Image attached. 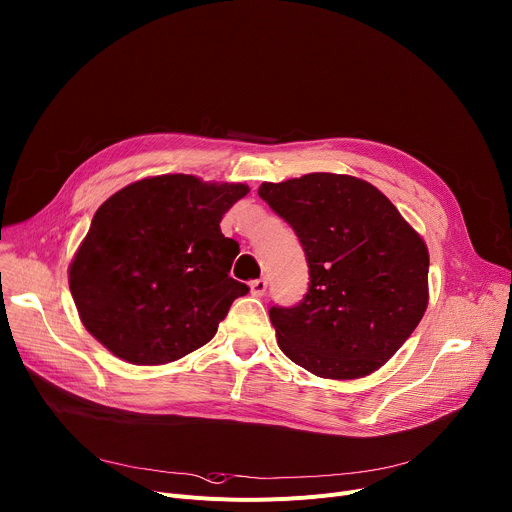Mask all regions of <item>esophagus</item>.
<instances>
[{"mask_svg":"<svg viewBox=\"0 0 512 512\" xmlns=\"http://www.w3.org/2000/svg\"><path fill=\"white\" fill-rule=\"evenodd\" d=\"M265 290H267V280H265V277H259V280L251 282V294L253 296H263Z\"/></svg>","mask_w":512,"mask_h":512,"instance_id":"esophagus-1","label":"esophagus"}]
</instances>
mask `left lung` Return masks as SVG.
<instances>
[{"mask_svg":"<svg viewBox=\"0 0 512 512\" xmlns=\"http://www.w3.org/2000/svg\"><path fill=\"white\" fill-rule=\"evenodd\" d=\"M294 230L310 286L294 308L269 310L277 345L310 374H374L412 335L429 304V249L369 181L308 173L257 192Z\"/></svg>","mask_w":512,"mask_h":512,"instance_id":"8db88e82","label":"left lung"}]
</instances>
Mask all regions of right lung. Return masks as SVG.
Masks as SVG:
<instances>
[{"label": "right lung", "instance_id": "right-lung-1", "mask_svg": "<svg viewBox=\"0 0 512 512\" xmlns=\"http://www.w3.org/2000/svg\"><path fill=\"white\" fill-rule=\"evenodd\" d=\"M245 183L167 173L138 179L96 212L69 265L87 333L132 365H163L206 345L249 288L228 275L239 243L222 216Z\"/></svg>", "mask_w": 512, "mask_h": 512}]
</instances>
